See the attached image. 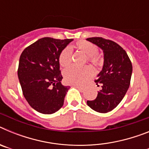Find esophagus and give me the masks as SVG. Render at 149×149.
Listing matches in <instances>:
<instances>
[{
	"label": "esophagus",
	"mask_w": 149,
	"mask_h": 149,
	"mask_svg": "<svg viewBox=\"0 0 149 149\" xmlns=\"http://www.w3.org/2000/svg\"><path fill=\"white\" fill-rule=\"evenodd\" d=\"M73 86H74V87L77 88V89H80V90H81V91H84V88L83 87V86H79V85H73Z\"/></svg>",
	"instance_id": "obj_1"
}]
</instances>
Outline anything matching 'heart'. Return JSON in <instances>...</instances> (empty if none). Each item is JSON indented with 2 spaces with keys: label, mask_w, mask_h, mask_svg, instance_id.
I'll return each mask as SVG.
<instances>
[{
  "label": "heart",
  "mask_w": 149,
  "mask_h": 149,
  "mask_svg": "<svg viewBox=\"0 0 149 149\" xmlns=\"http://www.w3.org/2000/svg\"><path fill=\"white\" fill-rule=\"evenodd\" d=\"M73 48L86 55V60L96 68H99L102 65L103 60L101 55L98 53V47L94 43L86 40H78ZM72 51L70 48L66 47L62 50L59 55V63L62 67H68L72 63ZM94 70L90 66L83 68L69 67L64 71L63 75L65 82L69 84L81 85L93 77Z\"/></svg>",
  "instance_id": "obj_1"
}]
</instances>
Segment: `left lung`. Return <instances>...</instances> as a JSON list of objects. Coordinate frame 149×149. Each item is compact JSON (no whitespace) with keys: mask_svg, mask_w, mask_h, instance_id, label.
<instances>
[{"mask_svg":"<svg viewBox=\"0 0 149 149\" xmlns=\"http://www.w3.org/2000/svg\"><path fill=\"white\" fill-rule=\"evenodd\" d=\"M103 50L104 63L98 78L95 81L101 90L95 99L87 101L88 106L105 113L116 108L127 93L132 74V64L126 51L113 41L102 37L88 38Z\"/></svg>","mask_w":149,"mask_h":149,"instance_id":"1","label":"left lung"}]
</instances>
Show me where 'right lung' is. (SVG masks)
Here are the masks:
<instances>
[{
	"instance_id": "1",
	"label": "right lung",
	"mask_w": 149,
	"mask_h": 149,
	"mask_svg": "<svg viewBox=\"0 0 149 149\" xmlns=\"http://www.w3.org/2000/svg\"><path fill=\"white\" fill-rule=\"evenodd\" d=\"M73 40L44 37L27 46L19 59L18 76L30 106L43 114L58 111L68 86L61 84L59 55Z\"/></svg>"
}]
</instances>
